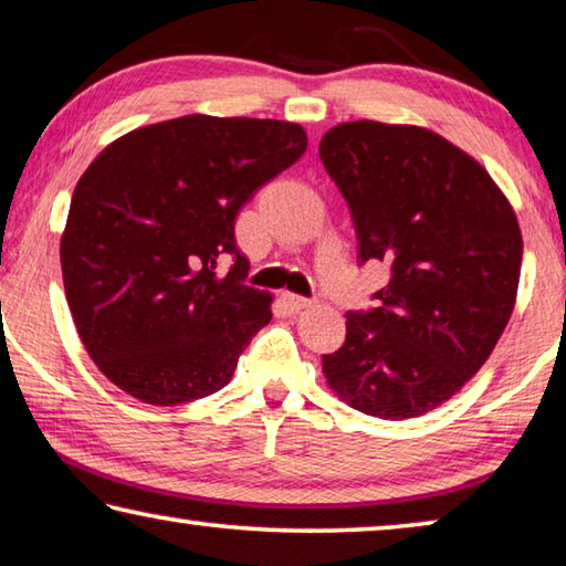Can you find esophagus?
<instances>
[{
	"instance_id": "esophagus-1",
	"label": "esophagus",
	"mask_w": 566,
	"mask_h": 566,
	"mask_svg": "<svg viewBox=\"0 0 566 566\" xmlns=\"http://www.w3.org/2000/svg\"><path fill=\"white\" fill-rule=\"evenodd\" d=\"M282 302L290 312H302V310H306V306H312V300H306V296H300V294H292V292H284Z\"/></svg>"
}]
</instances>
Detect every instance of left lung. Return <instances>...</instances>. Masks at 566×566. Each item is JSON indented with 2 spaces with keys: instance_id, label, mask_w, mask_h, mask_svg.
<instances>
[{
  "instance_id": "obj_1",
  "label": "left lung",
  "mask_w": 566,
  "mask_h": 566,
  "mask_svg": "<svg viewBox=\"0 0 566 566\" xmlns=\"http://www.w3.org/2000/svg\"><path fill=\"white\" fill-rule=\"evenodd\" d=\"M319 157L349 207L359 264H389L377 306L347 312V339L322 369L364 415L419 417L500 342L520 284V224L492 177L429 129L347 122L324 134Z\"/></svg>"
}]
</instances>
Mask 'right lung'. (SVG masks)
Listing matches in <instances>:
<instances>
[{"instance_id":"1","label":"right lung","mask_w":566,"mask_h":566,"mask_svg":"<svg viewBox=\"0 0 566 566\" xmlns=\"http://www.w3.org/2000/svg\"><path fill=\"white\" fill-rule=\"evenodd\" d=\"M304 149L300 124L189 114L124 134L92 161L60 252L76 332L104 377L157 407L232 379L272 319V296L244 284L237 214ZM224 253L233 266L219 277Z\"/></svg>"}]
</instances>
